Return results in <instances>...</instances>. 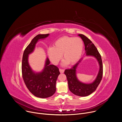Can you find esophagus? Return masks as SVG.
Here are the masks:
<instances>
[{
    "instance_id": "esophagus-1",
    "label": "esophagus",
    "mask_w": 122,
    "mask_h": 122,
    "mask_svg": "<svg viewBox=\"0 0 122 122\" xmlns=\"http://www.w3.org/2000/svg\"><path fill=\"white\" fill-rule=\"evenodd\" d=\"M64 71H65V70L63 69H61V68L59 69V71L61 73H63L64 72Z\"/></svg>"
}]
</instances>
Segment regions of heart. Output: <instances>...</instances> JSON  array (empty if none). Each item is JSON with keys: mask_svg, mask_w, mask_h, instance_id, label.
I'll return each instance as SVG.
<instances>
[{"mask_svg": "<svg viewBox=\"0 0 122 122\" xmlns=\"http://www.w3.org/2000/svg\"><path fill=\"white\" fill-rule=\"evenodd\" d=\"M84 47L83 41L78 37L64 36L56 40L53 47L47 49V55L54 64L58 63L62 58L65 60L63 65L76 64L82 56Z\"/></svg>", "mask_w": 122, "mask_h": 122, "instance_id": "b5f03b06", "label": "heart"}]
</instances>
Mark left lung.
I'll use <instances>...</instances> for the list:
<instances>
[{
    "label": "left lung",
    "instance_id": "1",
    "mask_svg": "<svg viewBox=\"0 0 122 122\" xmlns=\"http://www.w3.org/2000/svg\"><path fill=\"white\" fill-rule=\"evenodd\" d=\"M78 35L81 37L84 42L86 56H93L97 60L100 66L98 74L95 80L91 83L86 84L79 81L76 75V69L82 59L79 60L71 68L66 69L64 73L67 78L70 91L76 95L85 97L94 92L100 83L103 74V66L101 55L94 45L84 35L80 34Z\"/></svg>",
    "mask_w": 122,
    "mask_h": 122
}]
</instances>
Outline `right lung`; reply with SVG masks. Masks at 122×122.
<instances>
[{
  "instance_id": "right-lung-1",
  "label": "right lung",
  "mask_w": 122,
  "mask_h": 122,
  "mask_svg": "<svg viewBox=\"0 0 122 122\" xmlns=\"http://www.w3.org/2000/svg\"><path fill=\"white\" fill-rule=\"evenodd\" d=\"M49 35L38 34L34 37L25 49L22 60V75L24 83L33 95L41 98H48L54 94L56 91V81L60 72L56 66L50 64V60L47 58L43 71L35 73L29 65L28 56L34 51L39 40L45 39Z\"/></svg>"
}]
</instances>
